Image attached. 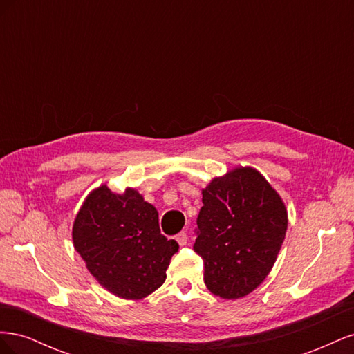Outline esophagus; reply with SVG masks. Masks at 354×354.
Here are the masks:
<instances>
[{"mask_svg": "<svg viewBox=\"0 0 354 354\" xmlns=\"http://www.w3.org/2000/svg\"><path fill=\"white\" fill-rule=\"evenodd\" d=\"M176 241H177V243L180 245V246H186L187 245V241H189V238H187V233L186 232H180L177 236H176Z\"/></svg>", "mask_w": 354, "mask_h": 354, "instance_id": "obj_1", "label": "esophagus"}]
</instances>
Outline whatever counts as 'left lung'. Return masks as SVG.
Returning a JSON list of instances; mask_svg holds the SVG:
<instances>
[{
  "label": "left lung",
  "mask_w": 354,
  "mask_h": 354,
  "mask_svg": "<svg viewBox=\"0 0 354 354\" xmlns=\"http://www.w3.org/2000/svg\"><path fill=\"white\" fill-rule=\"evenodd\" d=\"M194 245L214 295H248L270 273L288 227L281 196L259 171L241 167L202 190Z\"/></svg>",
  "instance_id": "1"
}]
</instances>
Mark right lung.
I'll use <instances>...</instances> for the list:
<instances>
[{
  "label": "right lung",
  "mask_w": 354,
  "mask_h": 354,
  "mask_svg": "<svg viewBox=\"0 0 354 354\" xmlns=\"http://www.w3.org/2000/svg\"><path fill=\"white\" fill-rule=\"evenodd\" d=\"M75 250L116 297L142 299L164 283L178 243L159 230L158 211L134 189L93 190L73 223Z\"/></svg>",
  "instance_id": "1"
}]
</instances>
